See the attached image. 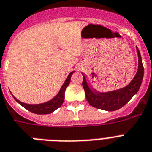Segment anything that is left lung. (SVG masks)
I'll list each match as a JSON object with an SVG mask.
<instances>
[{"instance_id":"obj_1","label":"left lung","mask_w":152,"mask_h":152,"mask_svg":"<svg viewBox=\"0 0 152 152\" xmlns=\"http://www.w3.org/2000/svg\"><path fill=\"white\" fill-rule=\"evenodd\" d=\"M138 55V69L134 79L126 87L113 91L100 93L94 91L88 86L86 77L83 75V88L85 89L86 99L92 107L112 111L118 110L126 104L139 90L144 76V67L141 61L140 51L137 48Z\"/></svg>"}]
</instances>
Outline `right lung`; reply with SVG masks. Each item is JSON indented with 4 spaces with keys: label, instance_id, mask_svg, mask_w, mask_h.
<instances>
[{
    "label": "right lung",
    "instance_id": "add662e5",
    "mask_svg": "<svg viewBox=\"0 0 152 152\" xmlns=\"http://www.w3.org/2000/svg\"><path fill=\"white\" fill-rule=\"evenodd\" d=\"M75 71H71V73L69 74V75L67 76V79H66V81H64V85H62L59 93L49 102L43 104H25L20 102L19 100L16 99L15 98H14V99L16 100V102H18L20 105L23 106L24 108H26V109L32 112V113L37 114V115H46V114L52 113L53 111L58 109V107H60L62 105L64 99V91H65L66 88L69 85L71 75Z\"/></svg>",
    "mask_w": 152,
    "mask_h": 152
}]
</instances>
